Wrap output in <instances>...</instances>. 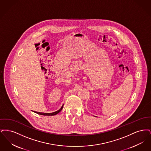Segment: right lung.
Masks as SVG:
<instances>
[{
	"label": "right lung",
	"mask_w": 151,
	"mask_h": 151,
	"mask_svg": "<svg viewBox=\"0 0 151 151\" xmlns=\"http://www.w3.org/2000/svg\"><path fill=\"white\" fill-rule=\"evenodd\" d=\"M63 107V105L62 106V107L60 108V109H59L57 111H55V112H53V113H40V112H37V111H33V112L36 113L38 114H40V115H47V116H48V115H49V116H50V115H56V114H57L58 113H59L62 110Z\"/></svg>",
	"instance_id": "add662e5"
}]
</instances>
